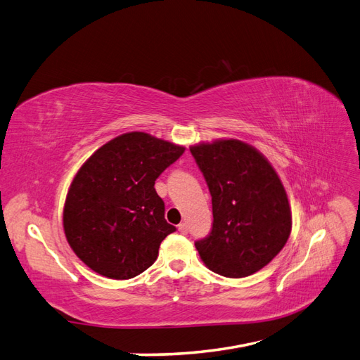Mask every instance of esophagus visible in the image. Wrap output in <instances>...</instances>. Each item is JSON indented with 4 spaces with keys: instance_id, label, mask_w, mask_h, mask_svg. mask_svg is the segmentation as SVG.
Here are the masks:
<instances>
[{
    "instance_id": "esophagus-1",
    "label": "esophagus",
    "mask_w": 360,
    "mask_h": 360,
    "mask_svg": "<svg viewBox=\"0 0 360 360\" xmlns=\"http://www.w3.org/2000/svg\"><path fill=\"white\" fill-rule=\"evenodd\" d=\"M179 233L180 234H188V225L186 224H180L179 225Z\"/></svg>"
}]
</instances>
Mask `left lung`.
I'll list each match as a JSON object with an SVG mask.
<instances>
[{"label":"left lung","mask_w":360,"mask_h":360,"mask_svg":"<svg viewBox=\"0 0 360 360\" xmlns=\"http://www.w3.org/2000/svg\"><path fill=\"white\" fill-rule=\"evenodd\" d=\"M212 195L213 225L195 242L217 275L245 278L267 266L291 233L287 192L259 151L238 139L191 147Z\"/></svg>","instance_id":"1"}]
</instances>
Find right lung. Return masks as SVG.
I'll return each mask as SVG.
<instances>
[{"mask_svg":"<svg viewBox=\"0 0 360 360\" xmlns=\"http://www.w3.org/2000/svg\"><path fill=\"white\" fill-rule=\"evenodd\" d=\"M184 147L144 132L123 134L94 151L76 174L63 212L66 238L84 263L111 279H130L155 263L176 231L155 181Z\"/></svg>","mask_w":360,"mask_h":360,"instance_id":"right-lung-1","label":"right lung"}]
</instances>
